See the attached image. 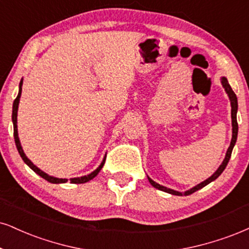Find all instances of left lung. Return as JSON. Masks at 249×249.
Returning <instances> with one entry per match:
<instances>
[{"mask_svg":"<svg viewBox=\"0 0 249 249\" xmlns=\"http://www.w3.org/2000/svg\"><path fill=\"white\" fill-rule=\"evenodd\" d=\"M220 82H222L223 88L225 89L226 93H228V96H229V98H230V101H231V107H232V108H231V118H232V140H231V144H230V146H229L228 151H226L225 158H224V160H223V162H222V165H220V166H219L218 168H217V171L214 172V173H213V176H211L210 178H208V179H207V180H204L203 182L198 183L197 186L193 187L192 189L187 190V192H185V193L177 192V190L170 189V188H167V187H164V186L159 185V183L155 182V181H153L152 179H150V178L148 177V179H149V181H150V183H151V185H152L153 187H155V188H157V189H159V190H162V192L168 193V194H172V195H178V196H182V195H185V196H187V195L193 194V193H195L196 190H198V189L203 188L204 186L209 185L210 182H213V180H216L217 178H218V177L220 176V174L223 173V171L225 170L226 165H228V162H229V160H230V158H231V153H232V150H233V148H234V144H235V142H237V136H238V122H237L238 99H237V96H235V93H234V92H233L232 88L230 87V84H229L228 79H226L225 77H222V78H220Z\"/></svg>","mask_w":249,"mask_h":249,"instance_id":"left-lung-1","label":"left lung"}]
</instances>
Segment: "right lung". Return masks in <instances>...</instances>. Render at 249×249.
I'll use <instances>...</instances> for the list:
<instances>
[{
  "mask_svg": "<svg viewBox=\"0 0 249 249\" xmlns=\"http://www.w3.org/2000/svg\"><path fill=\"white\" fill-rule=\"evenodd\" d=\"M21 85H23V79H21L20 83H19V91H18V96L14 101V105H12V124H14V137H15V143H16L18 152H19L21 159H23L24 162H25L27 166H29L30 168H32V170L35 171L36 174H39L40 177L44 178V179L47 180L48 182H52V183H64V182H67L68 179H59V178L51 177V176H48L47 173H45V172H42L41 170H40V168L36 167V165L33 164V162L31 161L29 158L26 157V155L23 151V148H21V145H20L19 139H18V131H17V110H18V105H19V98H20V94H21ZM105 159H106V157L104 158L103 161H101L99 167H98L97 170H94L93 172H92V173L88 174V176L81 177V178H72V179H70V182H71V183H85V182H88V181L92 180L94 177L97 176L98 173H99L101 168H103L104 164H105Z\"/></svg>",
  "mask_w": 249,
  "mask_h": 249,
  "instance_id": "obj_1",
  "label": "right lung"
}]
</instances>
